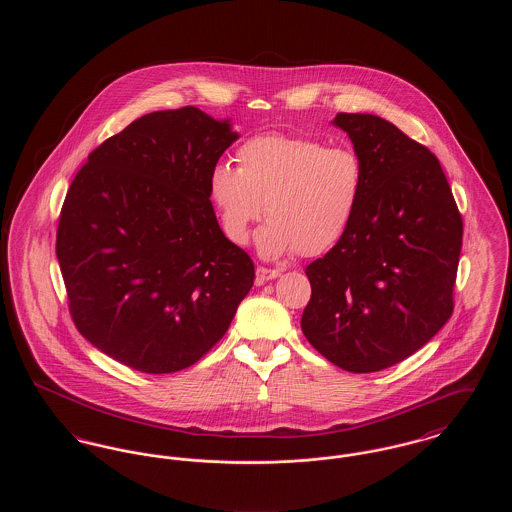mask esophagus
<instances>
[{
  "label": "esophagus",
  "mask_w": 512,
  "mask_h": 512,
  "mask_svg": "<svg viewBox=\"0 0 512 512\" xmlns=\"http://www.w3.org/2000/svg\"><path fill=\"white\" fill-rule=\"evenodd\" d=\"M255 274H257V284H265L268 280L278 278V276H280V270H276V268L257 267Z\"/></svg>",
  "instance_id": "1"
}]
</instances>
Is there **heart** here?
<instances>
[{
	"mask_svg": "<svg viewBox=\"0 0 512 512\" xmlns=\"http://www.w3.org/2000/svg\"><path fill=\"white\" fill-rule=\"evenodd\" d=\"M236 161L238 167H213L209 195L234 244H247L251 226L267 215L257 238L265 257L330 251L351 228L365 197V161L353 147L274 132L245 140Z\"/></svg>",
	"mask_w": 512,
	"mask_h": 512,
	"instance_id": "obj_1",
	"label": "heart"
}]
</instances>
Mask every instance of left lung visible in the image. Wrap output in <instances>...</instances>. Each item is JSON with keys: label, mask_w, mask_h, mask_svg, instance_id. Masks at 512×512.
I'll return each instance as SVG.
<instances>
[{"label": "left lung", "mask_w": 512, "mask_h": 512, "mask_svg": "<svg viewBox=\"0 0 512 512\" xmlns=\"http://www.w3.org/2000/svg\"><path fill=\"white\" fill-rule=\"evenodd\" d=\"M365 161L366 188L347 234L305 268L309 343L347 372L411 357L453 315L463 217L438 157L395 124L338 113Z\"/></svg>", "instance_id": "1"}]
</instances>
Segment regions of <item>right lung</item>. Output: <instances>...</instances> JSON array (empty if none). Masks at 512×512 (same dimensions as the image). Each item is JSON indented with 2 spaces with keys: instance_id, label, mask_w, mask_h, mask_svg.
Listing matches in <instances>:
<instances>
[{
  "instance_id": "right-lung-1",
  "label": "right lung",
  "mask_w": 512,
  "mask_h": 512,
  "mask_svg": "<svg viewBox=\"0 0 512 512\" xmlns=\"http://www.w3.org/2000/svg\"><path fill=\"white\" fill-rule=\"evenodd\" d=\"M238 134L197 107L130 122L88 155L61 207L55 253L78 332L146 374L197 363L255 280L220 230L209 174Z\"/></svg>"
}]
</instances>
